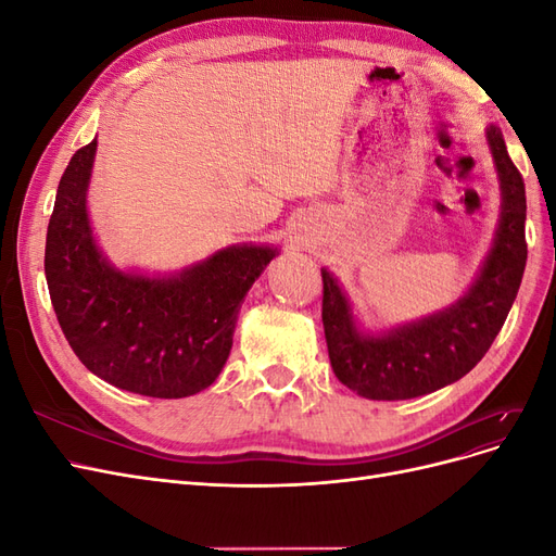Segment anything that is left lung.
Masks as SVG:
<instances>
[{"label":"left lung","mask_w":556,"mask_h":556,"mask_svg":"<svg viewBox=\"0 0 556 556\" xmlns=\"http://www.w3.org/2000/svg\"><path fill=\"white\" fill-rule=\"evenodd\" d=\"M486 143L501 188L498 227L480 274L452 306L368 333L357 327L339 280L323 268V325L331 368L364 399H415L457 382L484 357L506 323L527 266V194L498 127H486Z\"/></svg>","instance_id":"1"}]
</instances>
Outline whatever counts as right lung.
<instances>
[{"label": "right lung", "mask_w": 556, "mask_h": 556, "mask_svg": "<svg viewBox=\"0 0 556 556\" xmlns=\"http://www.w3.org/2000/svg\"><path fill=\"white\" fill-rule=\"evenodd\" d=\"M94 153L97 139L76 150L48 223L43 266L58 323L97 378L143 396H192L220 376L243 299L278 248L229 245L172 276L121 271L88 215Z\"/></svg>", "instance_id": "obj_1"}]
</instances>
